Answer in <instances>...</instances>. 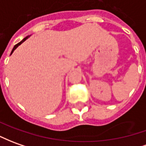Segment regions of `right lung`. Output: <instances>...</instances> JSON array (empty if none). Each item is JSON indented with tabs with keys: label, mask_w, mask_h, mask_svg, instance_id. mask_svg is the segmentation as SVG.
Wrapping results in <instances>:
<instances>
[{
	"label": "right lung",
	"mask_w": 146,
	"mask_h": 146,
	"mask_svg": "<svg viewBox=\"0 0 146 146\" xmlns=\"http://www.w3.org/2000/svg\"><path fill=\"white\" fill-rule=\"evenodd\" d=\"M28 37H29V36H27V37H26V38H23V40H22V41L20 42L19 43H17V44H16V45H15V46H14V47H13V50H12V52H11V54H13V51H14V50H16V48H17V46H20V45L21 44L22 42H23L25 41V40H26V39H27V38H28Z\"/></svg>",
	"instance_id": "1"
}]
</instances>
